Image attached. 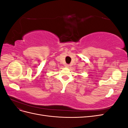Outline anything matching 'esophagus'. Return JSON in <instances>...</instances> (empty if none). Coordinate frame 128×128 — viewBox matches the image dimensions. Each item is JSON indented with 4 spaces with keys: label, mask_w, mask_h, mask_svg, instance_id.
<instances>
[{
    "label": "esophagus",
    "mask_w": 128,
    "mask_h": 128,
    "mask_svg": "<svg viewBox=\"0 0 128 128\" xmlns=\"http://www.w3.org/2000/svg\"><path fill=\"white\" fill-rule=\"evenodd\" d=\"M64 66L66 67V68H68L69 67V65L68 64H66L65 65H64Z\"/></svg>",
    "instance_id": "1"
}]
</instances>
